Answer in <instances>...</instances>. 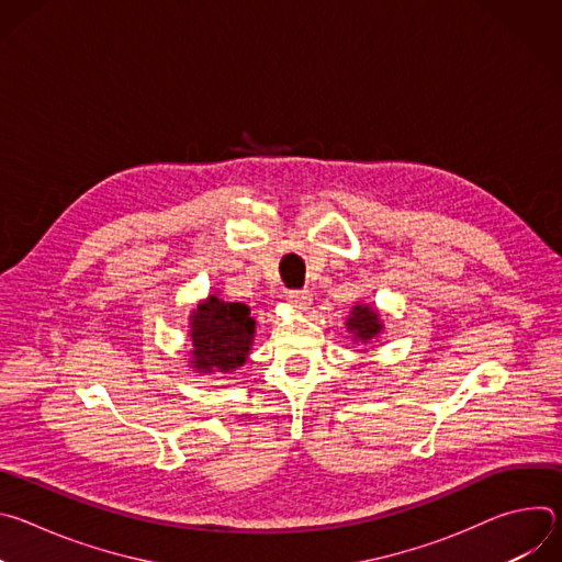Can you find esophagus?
Instances as JSON below:
<instances>
[{
  "mask_svg": "<svg viewBox=\"0 0 562 562\" xmlns=\"http://www.w3.org/2000/svg\"><path fill=\"white\" fill-rule=\"evenodd\" d=\"M286 300H289L295 308H300V311H306V308L311 306V302H313V297H311V291H308V289H295V291H289Z\"/></svg>",
  "mask_w": 562,
  "mask_h": 562,
  "instance_id": "1",
  "label": "esophagus"
}]
</instances>
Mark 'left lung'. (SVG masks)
<instances>
[{
	"label": "left lung",
	"instance_id": "obj_1",
	"mask_svg": "<svg viewBox=\"0 0 562 562\" xmlns=\"http://www.w3.org/2000/svg\"><path fill=\"white\" fill-rule=\"evenodd\" d=\"M349 331L356 334V338H360L362 342H369L371 338H375L382 331L378 311L371 306H356L351 311V317L347 319Z\"/></svg>",
	"mask_w": 562,
	"mask_h": 562
}]
</instances>
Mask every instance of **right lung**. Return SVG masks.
Segmentation results:
<instances>
[{"mask_svg":"<svg viewBox=\"0 0 562 562\" xmlns=\"http://www.w3.org/2000/svg\"><path fill=\"white\" fill-rule=\"evenodd\" d=\"M249 313L247 304L224 302L215 295L193 311L191 362L200 373H228L245 364L256 331V319Z\"/></svg>","mask_w":562,"mask_h":562,"instance_id":"1","label":"right lung"}]
</instances>
